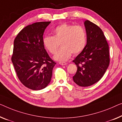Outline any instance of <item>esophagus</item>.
Returning a JSON list of instances; mask_svg holds the SVG:
<instances>
[{"mask_svg":"<svg viewBox=\"0 0 122 122\" xmlns=\"http://www.w3.org/2000/svg\"><path fill=\"white\" fill-rule=\"evenodd\" d=\"M59 64L62 65V66H64V65H66L68 64V63L67 62H60Z\"/></svg>","mask_w":122,"mask_h":122,"instance_id":"1","label":"esophagus"}]
</instances>
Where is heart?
Here are the masks:
<instances>
[{"label": "heart", "mask_w": 122, "mask_h": 122, "mask_svg": "<svg viewBox=\"0 0 122 122\" xmlns=\"http://www.w3.org/2000/svg\"><path fill=\"white\" fill-rule=\"evenodd\" d=\"M43 44L51 54L54 55L61 44L62 48L55 56V59L65 61L70 58L72 54L77 55L84 49L86 44V33L80 25L64 23L54 29L53 36H45Z\"/></svg>", "instance_id": "heart-1"}]
</instances>
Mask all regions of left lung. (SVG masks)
I'll return each instance as SVG.
<instances>
[{
    "label": "left lung",
    "mask_w": 122,
    "mask_h": 122,
    "mask_svg": "<svg viewBox=\"0 0 122 122\" xmlns=\"http://www.w3.org/2000/svg\"><path fill=\"white\" fill-rule=\"evenodd\" d=\"M84 25L87 44L84 49L73 62L77 71L73 81L81 86H89L101 79L110 64L109 46L106 37L100 27L89 20Z\"/></svg>",
    "instance_id": "1"
}]
</instances>
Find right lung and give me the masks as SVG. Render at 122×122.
<instances>
[{"mask_svg": "<svg viewBox=\"0 0 122 122\" xmlns=\"http://www.w3.org/2000/svg\"><path fill=\"white\" fill-rule=\"evenodd\" d=\"M49 22H39L25 27L14 40L11 61L18 78L30 89L39 90L50 82L56 62L43 44V34Z\"/></svg>", "mask_w": 122, "mask_h": 122, "instance_id": "obj_1", "label": "right lung"}]
</instances>
